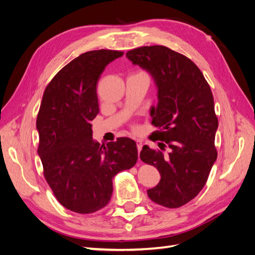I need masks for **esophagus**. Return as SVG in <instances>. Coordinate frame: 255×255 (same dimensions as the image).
Wrapping results in <instances>:
<instances>
[{
	"instance_id": "esophagus-1",
	"label": "esophagus",
	"mask_w": 255,
	"mask_h": 255,
	"mask_svg": "<svg viewBox=\"0 0 255 255\" xmlns=\"http://www.w3.org/2000/svg\"><path fill=\"white\" fill-rule=\"evenodd\" d=\"M136 144H137L138 154H139V152L141 151V148H142V141H141L140 139H137V140H136Z\"/></svg>"
}]
</instances>
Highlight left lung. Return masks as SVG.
<instances>
[{"mask_svg":"<svg viewBox=\"0 0 255 255\" xmlns=\"http://www.w3.org/2000/svg\"><path fill=\"white\" fill-rule=\"evenodd\" d=\"M127 57L148 71L157 87L158 103L151 109L157 130L152 140L163 141L158 143L161 150L143 145L140 152V159L160 174L148 196L165 207H180L202 190L217 159L218 119L211 87L188 57L164 45L130 50Z\"/></svg>","mask_w":255,"mask_h":255,"instance_id":"1","label":"left lung"}]
</instances>
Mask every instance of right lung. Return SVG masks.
Segmentation results:
<instances>
[{
	"label": "right lung",
	"instance_id": "1",
	"mask_svg": "<svg viewBox=\"0 0 255 255\" xmlns=\"http://www.w3.org/2000/svg\"><path fill=\"white\" fill-rule=\"evenodd\" d=\"M123 52L83 53L54 76L43 92L36 127L43 174L58 202L91 214L110 202L113 179L137 161L136 142L128 137L100 145L91 121L99 114L97 85L105 67Z\"/></svg>",
	"mask_w": 255,
	"mask_h": 255
}]
</instances>
